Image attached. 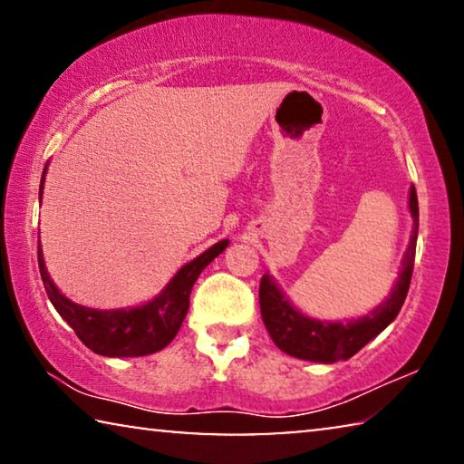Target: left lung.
Returning <instances> with one entry per match:
<instances>
[{
    "mask_svg": "<svg viewBox=\"0 0 464 464\" xmlns=\"http://www.w3.org/2000/svg\"><path fill=\"white\" fill-rule=\"evenodd\" d=\"M409 208L412 214V237L409 250L404 254L396 285H393L390 298L379 304L375 310H371L369 314L361 316V319H352L348 323H327L304 316L300 310H295L289 304L285 294L276 287V283L268 276V273L262 275L258 294L260 313L276 348L294 358H302V361L324 364L348 361L396 319L406 300V294H409L414 252H417L419 202L414 188H411Z\"/></svg>",
    "mask_w": 464,
    "mask_h": 464,
    "instance_id": "left-lung-1",
    "label": "left lung"
}]
</instances>
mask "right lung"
<instances>
[{
  "mask_svg": "<svg viewBox=\"0 0 464 464\" xmlns=\"http://www.w3.org/2000/svg\"><path fill=\"white\" fill-rule=\"evenodd\" d=\"M44 177H41L39 196L44 193ZM229 241L223 239L218 244L208 247L198 258H193L188 265L181 266L177 275L172 276L169 285L158 294L154 300L141 304L137 308H119V310H95L81 306L60 294V289L53 285L52 276L47 275L44 252L41 246L37 247L39 273L44 279L45 292L50 295L53 308L64 319L79 340L93 350L100 356H145L154 354L169 345L181 329L185 314L189 310V294L199 273L204 271L210 262L217 258Z\"/></svg>",
  "mask_w": 464,
  "mask_h": 464,
  "instance_id": "add662e5",
  "label": "right lung"
}]
</instances>
